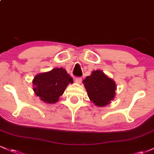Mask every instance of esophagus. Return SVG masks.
Masks as SVG:
<instances>
[{"label":"esophagus","instance_id":"obj_1","mask_svg":"<svg viewBox=\"0 0 154 154\" xmlns=\"http://www.w3.org/2000/svg\"><path fill=\"white\" fill-rule=\"evenodd\" d=\"M82 78L81 77H77V78L75 79V82L77 83V84H80L81 82H82Z\"/></svg>","mask_w":154,"mask_h":154}]
</instances>
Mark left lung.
<instances>
[{
	"label": "left lung",
	"mask_w": 154,
	"mask_h": 154,
	"mask_svg": "<svg viewBox=\"0 0 154 154\" xmlns=\"http://www.w3.org/2000/svg\"><path fill=\"white\" fill-rule=\"evenodd\" d=\"M90 100L95 106L103 107L114 100L116 85L112 79L100 70H95L83 80Z\"/></svg>",
	"instance_id": "left-lung-1"
}]
</instances>
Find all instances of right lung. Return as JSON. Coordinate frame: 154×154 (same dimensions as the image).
<instances>
[{"label": "right lung", "mask_w": 154, "mask_h": 154, "mask_svg": "<svg viewBox=\"0 0 154 154\" xmlns=\"http://www.w3.org/2000/svg\"><path fill=\"white\" fill-rule=\"evenodd\" d=\"M73 82L65 69L54 68L35 76L32 80L33 91L42 101L55 103L59 101L68 85Z\"/></svg>", "instance_id": "right-lung-1"}]
</instances>
